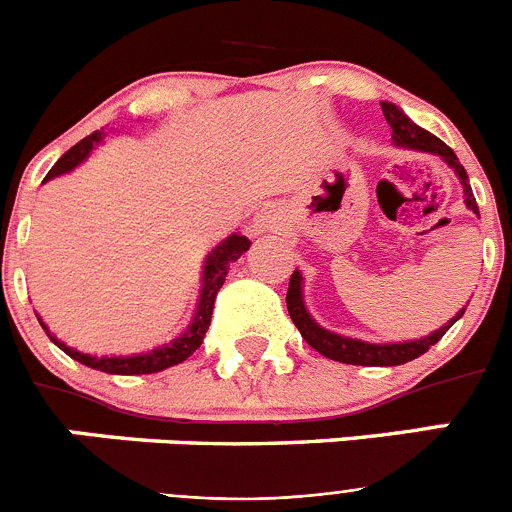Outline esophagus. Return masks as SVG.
<instances>
[{
	"mask_svg": "<svg viewBox=\"0 0 512 512\" xmlns=\"http://www.w3.org/2000/svg\"><path fill=\"white\" fill-rule=\"evenodd\" d=\"M253 228L259 230V233H264V230H274L277 228V217L269 215V212H261V215H256V220H253Z\"/></svg>",
	"mask_w": 512,
	"mask_h": 512,
	"instance_id": "obj_1",
	"label": "esophagus"
}]
</instances>
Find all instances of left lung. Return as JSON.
<instances>
[{
    "instance_id": "obj_1",
    "label": "left lung",
    "mask_w": 512,
    "mask_h": 512,
    "mask_svg": "<svg viewBox=\"0 0 512 512\" xmlns=\"http://www.w3.org/2000/svg\"><path fill=\"white\" fill-rule=\"evenodd\" d=\"M382 112L384 120L390 125L392 130V143L397 148H413V151H423V153H433L443 161V164L449 166L456 176H459V184L464 189V205L479 215L477 202H474L472 187H469V176L467 169L459 164V158L456 153L451 151L441 138H436L433 133L423 130L420 125H415L405 112L392 102H382ZM302 271L295 269L292 279H289V289H287V310L292 323L297 325V330L302 333L307 343H310L318 354L328 356L333 361H341V364H354V366H397V364H408V361L418 359L423 356L425 351L431 346H436L438 341L443 338V333L456 323V320L464 315L467 307H461L456 312L454 318L449 323H443L441 328L428 333L423 338H413V341H387V343H369L361 341V338H351V336H341V333H333V330L323 328L318 320L312 318L310 312H307L305 305V295H302Z\"/></svg>"
}]
</instances>
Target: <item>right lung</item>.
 Listing matches in <instances>:
<instances>
[{
    "mask_svg": "<svg viewBox=\"0 0 512 512\" xmlns=\"http://www.w3.org/2000/svg\"><path fill=\"white\" fill-rule=\"evenodd\" d=\"M104 130H97V133L87 135L84 140H79L71 151L63 153L61 158L56 161L48 176L45 179H56L61 174H69L74 171L76 166L84 164L92 153L94 146H99L104 140ZM251 248V241H248L246 235L241 233H233L228 235L223 243H217L210 253H207L205 266H202V289H200V302H197V310H194V318L192 323L187 325L182 336H176L174 341L164 343V346L151 348L146 354H130V356H92V354H84V351H76V348L66 346L63 341H58L53 336L48 325L43 323V318L38 315L40 325L43 330L48 333L53 343L61 348L63 354H69L71 359L79 361L84 366H92V369H99V372H107V374H125V377H133V374H156V372H164L169 366L182 364L187 361L189 356L202 346V338H205L207 328H210V318H212V305H215V297L223 287L225 277H228V269L233 261H238L243 253Z\"/></svg>",
    "mask_w": 512,
    "mask_h": 512,
    "instance_id": "obj_1",
    "label": "right lung"
}]
</instances>
